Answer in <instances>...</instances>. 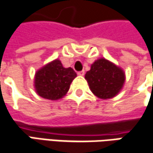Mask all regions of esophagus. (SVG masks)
<instances>
[{
    "label": "esophagus",
    "mask_w": 153,
    "mask_h": 153,
    "mask_svg": "<svg viewBox=\"0 0 153 153\" xmlns=\"http://www.w3.org/2000/svg\"><path fill=\"white\" fill-rule=\"evenodd\" d=\"M84 74H85V71L84 70L80 71V72H78V75H79V76H83Z\"/></svg>",
    "instance_id": "1"
}]
</instances>
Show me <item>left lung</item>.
Here are the masks:
<instances>
[{"label": "left lung", "mask_w": 153, "mask_h": 153, "mask_svg": "<svg viewBox=\"0 0 153 153\" xmlns=\"http://www.w3.org/2000/svg\"><path fill=\"white\" fill-rule=\"evenodd\" d=\"M85 79L95 96L101 99H109L116 96L122 90L125 74L121 68L104 58H100L91 64Z\"/></svg>", "instance_id": "left-lung-1"}]
</instances>
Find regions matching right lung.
Listing matches in <instances>:
<instances>
[{
    "mask_svg": "<svg viewBox=\"0 0 153 153\" xmlns=\"http://www.w3.org/2000/svg\"><path fill=\"white\" fill-rule=\"evenodd\" d=\"M76 76L74 70L65 68L61 61L56 59L37 70L34 81L35 90L43 98L58 100L67 94Z\"/></svg>",
    "mask_w": 153,
    "mask_h": 153,
    "instance_id": "1",
    "label": "right lung"
}]
</instances>
